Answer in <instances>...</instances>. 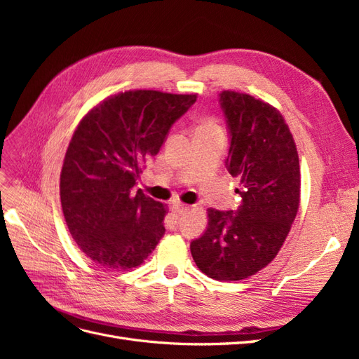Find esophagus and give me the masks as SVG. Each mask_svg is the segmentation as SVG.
<instances>
[{
    "label": "esophagus",
    "mask_w": 359,
    "mask_h": 359,
    "mask_svg": "<svg viewBox=\"0 0 359 359\" xmlns=\"http://www.w3.org/2000/svg\"><path fill=\"white\" fill-rule=\"evenodd\" d=\"M189 210V206L187 205H182V203H173L172 205V211L173 212H175V214H184V212H186Z\"/></svg>",
    "instance_id": "esophagus-1"
}]
</instances>
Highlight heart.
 Masks as SVG:
<instances>
[{"mask_svg": "<svg viewBox=\"0 0 359 359\" xmlns=\"http://www.w3.org/2000/svg\"><path fill=\"white\" fill-rule=\"evenodd\" d=\"M214 128H217V126H215L212 121L205 123V124L201 127V130H214Z\"/></svg>", "mask_w": 359, "mask_h": 359, "instance_id": "1", "label": "heart"}]
</instances>
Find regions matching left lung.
<instances>
[{
  "label": "left lung",
  "mask_w": 359,
  "mask_h": 359,
  "mask_svg": "<svg viewBox=\"0 0 359 359\" xmlns=\"http://www.w3.org/2000/svg\"><path fill=\"white\" fill-rule=\"evenodd\" d=\"M229 133L226 168L240 180L235 211L208 208L206 231L190 244L203 274L235 281L256 274L283 245L299 205L295 140L285 118L248 94L220 93Z\"/></svg>",
  "instance_id": "obj_1"
}]
</instances>
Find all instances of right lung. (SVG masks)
I'll list each match as a JSON object with an SVG mask.
<instances>
[{"instance_id":"add662e5","label":"right lung","mask_w":359,"mask_h":359,"mask_svg":"<svg viewBox=\"0 0 359 359\" xmlns=\"http://www.w3.org/2000/svg\"><path fill=\"white\" fill-rule=\"evenodd\" d=\"M196 94L136 90L97 104L74 130L61 170V206L76 244L109 269L139 266L165 233L168 206L135 186Z\"/></svg>"}]
</instances>
